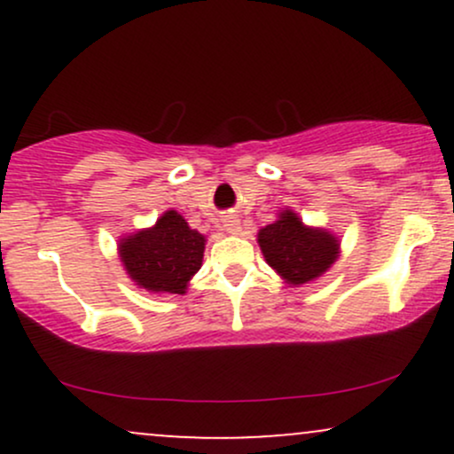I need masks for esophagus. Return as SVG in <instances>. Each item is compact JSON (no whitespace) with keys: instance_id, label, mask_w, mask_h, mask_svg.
<instances>
[{"instance_id":"34e87169","label":"esophagus","mask_w":454,"mask_h":454,"mask_svg":"<svg viewBox=\"0 0 454 454\" xmlns=\"http://www.w3.org/2000/svg\"><path fill=\"white\" fill-rule=\"evenodd\" d=\"M223 231L228 234H239L241 232V222H239L237 217H226V220H223Z\"/></svg>"}]
</instances>
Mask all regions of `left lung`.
<instances>
[{
    "mask_svg": "<svg viewBox=\"0 0 454 454\" xmlns=\"http://www.w3.org/2000/svg\"><path fill=\"white\" fill-rule=\"evenodd\" d=\"M258 245L269 267L290 288L322 278L341 254L340 237L335 232L307 226L290 207L281 209L273 223L260 228Z\"/></svg>",
    "mask_w": 454,
    "mask_h": 454,
    "instance_id": "left-lung-1",
    "label": "left lung"
}]
</instances>
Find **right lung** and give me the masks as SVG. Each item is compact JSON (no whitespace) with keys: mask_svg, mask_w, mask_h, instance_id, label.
Returning <instances> with one entry per match:
<instances>
[{"mask_svg":"<svg viewBox=\"0 0 454 454\" xmlns=\"http://www.w3.org/2000/svg\"><path fill=\"white\" fill-rule=\"evenodd\" d=\"M207 237L175 209L164 211L149 228L123 234L117 243L128 278L151 294H185L202 267Z\"/></svg>","mask_w":454,"mask_h":454,"instance_id":"add662e5","label":"right lung"}]
</instances>
